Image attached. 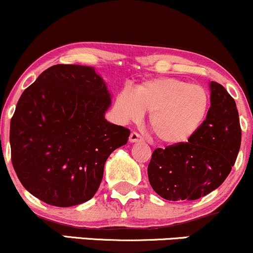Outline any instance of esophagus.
I'll return each instance as SVG.
<instances>
[{
    "label": "esophagus",
    "mask_w": 253,
    "mask_h": 253,
    "mask_svg": "<svg viewBox=\"0 0 253 253\" xmlns=\"http://www.w3.org/2000/svg\"><path fill=\"white\" fill-rule=\"evenodd\" d=\"M129 143H138V141H143V138H141L140 136V134H138V133H135V132H132L130 133V135H129Z\"/></svg>",
    "instance_id": "34e87169"
}]
</instances>
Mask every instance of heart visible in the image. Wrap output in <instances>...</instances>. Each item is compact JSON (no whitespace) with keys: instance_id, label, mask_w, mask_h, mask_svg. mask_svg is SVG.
<instances>
[{"instance_id":"heart-1","label":"heart","mask_w":253,"mask_h":253,"mask_svg":"<svg viewBox=\"0 0 253 253\" xmlns=\"http://www.w3.org/2000/svg\"><path fill=\"white\" fill-rule=\"evenodd\" d=\"M210 109V95L200 84L177 78H153L124 89L115 96L114 112L120 120L136 121L149 113V125L159 141L187 143L200 129Z\"/></svg>"}]
</instances>
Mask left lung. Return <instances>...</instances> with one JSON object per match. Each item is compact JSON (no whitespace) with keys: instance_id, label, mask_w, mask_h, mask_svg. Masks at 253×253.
Instances as JSON below:
<instances>
[{"instance_id":"obj_1","label":"left lung","mask_w":253,"mask_h":253,"mask_svg":"<svg viewBox=\"0 0 253 253\" xmlns=\"http://www.w3.org/2000/svg\"><path fill=\"white\" fill-rule=\"evenodd\" d=\"M206 120L187 143L153 151L147 167L152 189L169 201H190L219 188L242 143L237 104L221 84L210 82Z\"/></svg>"}]
</instances>
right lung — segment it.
I'll return each instance as SVG.
<instances>
[{"instance_id":"1","label":"right lung","mask_w":253,"mask_h":253,"mask_svg":"<svg viewBox=\"0 0 253 253\" xmlns=\"http://www.w3.org/2000/svg\"><path fill=\"white\" fill-rule=\"evenodd\" d=\"M112 104L92 66L58 64L22 92L10 121L11 163L37 199L71 207L95 195L110 153L127 144L129 129L110 124Z\"/></svg>"}]
</instances>
